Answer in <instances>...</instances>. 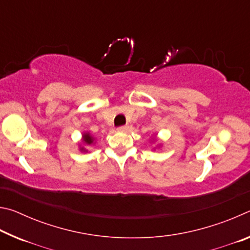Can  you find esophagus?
Listing matches in <instances>:
<instances>
[{"mask_svg": "<svg viewBox=\"0 0 250 250\" xmlns=\"http://www.w3.org/2000/svg\"><path fill=\"white\" fill-rule=\"evenodd\" d=\"M128 129H129L128 125H122L118 128V131H120V132H125V131H128Z\"/></svg>", "mask_w": 250, "mask_h": 250, "instance_id": "1", "label": "esophagus"}]
</instances>
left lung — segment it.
<instances>
[{
	"mask_svg": "<svg viewBox=\"0 0 250 250\" xmlns=\"http://www.w3.org/2000/svg\"><path fill=\"white\" fill-rule=\"evenodd\" d=\"M156 140H155V139H153V140H152V142H155Z\"/></svg>",
	"mask_w": 250,
	"mask_h": 250,
	"instance_id": "obj_1",
	"label": "left lung"
}]
</instances>
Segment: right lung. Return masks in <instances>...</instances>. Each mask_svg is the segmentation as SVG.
<instances>
[{
  "label": "right lung",
  "instance_id": "right-lung-1",
  "mask_svg": "<svg viewBox=\"0 0 250 250\" xmlns=\"http://www.w3.org/2000/svg\"><path fill=\"white\" fill-rule=\"evenodd\" d=\"M95 143V138L89 132H83L82 137V143L79 145V150L82 152H88L83 146H91Z\"/></svg>",
  "mask_w": 250,
  "mask_h": 250
}]
</instances>
